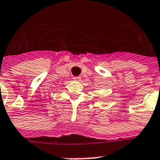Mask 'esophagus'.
Instances as JSON below:
<instances>
[{
	"label": "esophagus",
	"mask_w": 160,
	"mask_h": 160,
	"mask_svg": "<svg viewBox=\"0 0 160 160\" xmlns=\"http://www.w3.org/2000/svg\"><path fill=\"white\" fill-rule=\"evenodd\" d=\"M73 79H74L75 80H78V81H79V80H80V79H81V78H80V76H75V77L73 78Z\"/></svg>",
	"instance_id": "esophagus-1"
}]
</instances>
